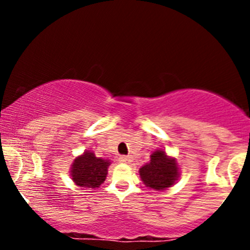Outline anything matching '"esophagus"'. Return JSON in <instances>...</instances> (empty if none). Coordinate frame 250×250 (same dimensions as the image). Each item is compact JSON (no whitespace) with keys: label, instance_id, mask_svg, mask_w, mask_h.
I'll list each match as a JSON object with an SVG mask.
<instances>
[{"label":"esophagus","instance_id":"34e87169","mask_svg":"<svg viewBox=\"0 0 250 250\" xmlns=\"http://www.w3.org/2000/svg\"><path fill=\"white\" fill-rule=\"evenodd\" d=\"M119 161L120 163H123V164H131L132 163V158L131 156H120V159H119Z\"/></svg>","mask_w":250,"mask_h":250}]
</instances>
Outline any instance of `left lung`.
Instances as JSON below:
<instances>
[{"mask_svg":"<svg viewBox=\"0 0 250 250\" xmlns=\"http://www.w3.org/2000/svg\"><path fill=\"white\" fill-rule=\"evenodd\" d=\"M141 182L154 190H165L175 185L180 176L176 159L169 156L163 149H156L150 155V161L139 169Z\"/></svg>","mask_w":250,"mask_h":250,"instance_id":"8db88e82","label":"left lung"}]
</instances>
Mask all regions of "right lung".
Listing matches in <instances>:
<instances>
[{
	"mask_svg": "<svg viewBox=\"0 0 250 250\" xmlns=\"http://www.w3.org/2000/svg\"><path fill=\"white\" fill-rule=\"evenodd\" d=\"M110 165L111 161L109 159L98 158L94 151L85 150L72 161L70 167V176L77 187L95 190L105 182Z\"/></svg>",
	"mask_w": 250,
	"mask_h": 250,
	"instance_id": "add662e5",
	"label": "right lung"
}]
</instances>
